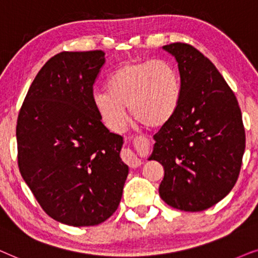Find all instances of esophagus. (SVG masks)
Returning a JSON list of instances; mask_svg holds the SVG:
<instances>
[{"instance_id":"34e87169","label":"esophagus","mask_w":258,"mask_h":258,"mask_svg":"<svg viewBox=\"0 0 258 258\" xmlns=\"http://www.w3.org/2000/svg\"><path fill=\"white\" fill-rule=\"evenodd\" d=\"M122 158L123 160H125V163L128 164V166L132 167V169H135V167H138L142 165V160H140L139 158L137 157V154L133 153V151H131L130 149H126L123 151Z\"/></svg>"}]
</instances>
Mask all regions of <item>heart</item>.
Listing matches in <instances>:
<instances>
[{
  "instance_id": "1",
  "label": "heart",
  "mask_w": 258,
  "mask_h": 258,
  "mask_svg": "<svg viewBox=\"0 0 258 258\" xmlns=\"http://www.w3.org/2000/svg\"><path fill=\"white\" fill-rule=\"evenodd\" d=\"M181 99V82L167 61H131L120 66L107 82V92H97L93 104L113 131H121L125 111L149 128H159L172 119Z\"/></svg>"
}]
</instances>
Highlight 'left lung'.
<instances>
[{"instance_id": "8db88e82", "label": "left lung", "mask_w": 258, "mask_h": 258, "mask_svg": "<svg viewBox=\"0 0 258 258\" xmlns=\"http://www.w3.org/2000/svg\"><path fill=\"white\" fill-rule=\"evenodd\" d=\"M163 49L173 55L181 99L169 122L153 136L149 160L164 166L159 195L170 207L197 212L222 201L242 166L245 132L237 99L215 64L187 43Z\"/></svg>"}]
</instances>
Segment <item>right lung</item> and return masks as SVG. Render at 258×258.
<instances>
[{"label":"right lung","mask_w":258,"mask_h":258,"mask_svg":"<svg viewBox=\"0 0 258 258\" xmlns=\"http://www.w3.org/2000/svg\"><path fill=\"white\" fill-rule=\"evenodd\" d=\"M102 50L62 51L44 63L16 126L21 176L44 212L72 226H92L114 214L128 166L122 137L101 122L93 85Z\"/></svg>","instance_id":"obj_1"}]
</instances>
